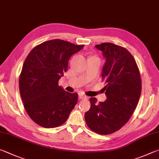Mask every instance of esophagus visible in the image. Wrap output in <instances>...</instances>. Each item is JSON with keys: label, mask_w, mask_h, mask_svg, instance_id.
Masks as SVG:
<instances>
[{"label": "esophagus", "mask_w": 159, "mask_h": 159, "mask_svg": "<svg viewBox=\"0 0 159 159\" xmlns=\"http://www.w3.org/2000/svg\"><path fill=\"white\" fill-rule=\"evenodd\" d=\"M79 97L80 99H88V97L86 96V95H85L84 94H82V93H79Z\"/></svg>", "instance_id": "34e87169"}]
</instances>
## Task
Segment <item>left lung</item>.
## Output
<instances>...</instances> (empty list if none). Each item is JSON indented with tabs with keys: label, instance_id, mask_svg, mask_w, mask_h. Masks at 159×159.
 <instances>
[{
	"label": "left lung",
	"instance_id": "1",
	"mask_svg": "<svg viewBox=\"0 0 159 159\" xmlns=\"http://www.w3.org/2000/svg\"><path fill=\"white\" fill-rule=\"evenodd\" d=\"M95 47L106 58L102 76L107 99L97 103L96 98H90L91 106L85 120L92 131L108 135L120 129L130 119L139 102L142 83L135 60L127 49L108 42Z\"/></svg>",
	"mask_w": 159,
	"mask_h": 159
}]
</instances>
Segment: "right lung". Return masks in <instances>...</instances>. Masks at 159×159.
<instances>
[{
	"label": "right lung",
	"instance_id": "1",
	"mask_svg": "<svg viewBox=\"0 0 159 159\" xmlns=\"http://www.w3.org/2000/svg\"><path fill=\"white\" fill-rule=\"evenodd\" d=\"M84 45L52 39L33 48L25 58L19 77L24 108L34 122L44 128L64 124L78 102V94L58 85L72 55Z\"/></svg>",
	"mask_w": 159,
	"mask_h": 159
}]
</instances>
